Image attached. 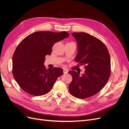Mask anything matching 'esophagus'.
Instances as JSON below:
<instances>
[{
    "instance_id": "esophagus-1",
    "label": "esophagus",
    "mask_w": 129,
    "mask_h": 129,
    "mask_svg": "<svg viewBox=\"0 0 129 129\" xmlns=\"http://www.w3.org/2000/svg\"><path fill=\"white\" fill-rule=\"evenodd\" d=\"M63 73L64 74H67L68 73V70H67L66 69H63Z\"/></svg>"
}]
</instances>
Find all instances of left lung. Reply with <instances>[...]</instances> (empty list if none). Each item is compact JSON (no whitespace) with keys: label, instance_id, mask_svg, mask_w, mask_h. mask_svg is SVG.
Instances as JSON below:
<instances>
[{"label":"left lung","instance_id":"8db88e82","mask_svg":"<svg viewBox=\"0 0 129 129\" xmlns=\"http://www.w3.org/2000/svg\"><path fill=\"white\" fill-rule=\"evenodd\" d=\"M76 39L78 54L75 61L84 65V74L69 71L73 80L69 85L70 93L79 99L96 95L108 82L111 73V60L108 49L99 39L84 32L73 33Z\"/></svg>","mask_w":129,"mask_h":129}]
</instances>
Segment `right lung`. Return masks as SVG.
<instances>
[{"instance_id":"add662e5","label":"right lung","mask_w":129,"mask_h":129,"mask_svg":"<svg viewBox=\"0 0 129 129\" xmlns=\"http://www.w3.org/2000/svg\"><path fill=\"white\" fill-rule=\"evenodd\" d=\"M68 33L39 31L24 39L15 50L12 57V74L20 88L36 96L50 91L63 69H47L44 64L46 55H50L55 43L68 37Z\"/></svg>"}]
</instances>
